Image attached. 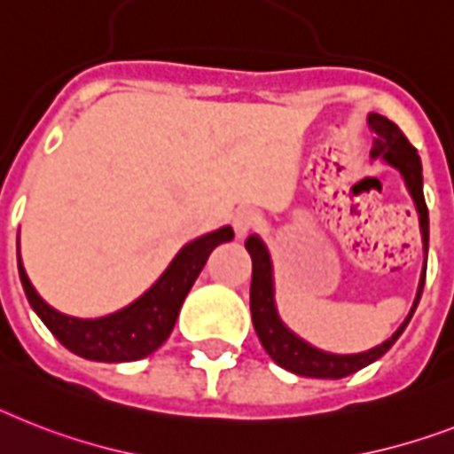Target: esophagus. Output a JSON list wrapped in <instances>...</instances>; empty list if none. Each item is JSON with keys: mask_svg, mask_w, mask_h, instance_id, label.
Masks as SVG:
<instances>
[{"mask_svg": "<svg viewBox=\"0 0 454 454\" xmlns=\"http://www.w3.org/2000/svg\"><path fill=\"white\" fill-rule=\"evenodd\" d=\"M256 226H259V215L252 212V209H238L233 215V228L238 238H245Z\"/></svg>", "mask_w": 454, "mask_h": 454, "instance_id": "esophagus-1", "label": "esophagus"}]
</instances>
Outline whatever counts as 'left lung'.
I'll list each match as a JSON object with an SVG mask.
<instances>
[{"mask_svg":"<svg viewBox=\"0 0 454 454\" xmlns=\"http://www.w3.org/2000/svg\"><path fill=\"white\" fill-rule=\"evenodd\" d=\"M368 125L371 130L378 135L373 144V156H382L389 165L399 169L406 186L411 191L415 207L419 212V228H422V242H425V254L429 252V212H427L425 193H422V163L415 146L408 142V137L401 132L396 123L380 116V114H371L368 116ZM247 252L252 256V289H249V308H252V322L256 335H259L261 345L268 355L272 356L275 364L291 371L296 375H305V378H345L352 375L361 368H366L368 364H373L375 359H380L387 349L392 348L394 342L399 340V335L411 322L412 312L418 308L422 289H425V272H422V282H419L418 298L412 305L411 315L406 317V322L401 324V329L389 338L387 342L378 345V348L361 352V355H329L322 349L310 348L308 342L291 333L285 324L279 322L278 310H275V301H272V270H270V256L265 252L263 242L259 238H249L245 242Z\"/></svg>","mask_w":454,"mask_h":454,"instance_id":"left-lung-1","label":"left lung"}]
</instances>
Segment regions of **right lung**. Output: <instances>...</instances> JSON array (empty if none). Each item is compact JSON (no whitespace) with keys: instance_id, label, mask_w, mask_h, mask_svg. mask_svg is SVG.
Segmentation results:
<instances>
[{"instance_id":"obj_1","label":"right lung","mask_w":454,"mask_h":454,"mask_svg":"<svg viewBox=\"0 0 454 454\" xmlns=\"http://www.w3.org/2000/svg\"><path fill=\"white\" fill-rule=\"evenodd\" d=\"M231 239H233L231 226L198 238L176 254V259L169 263L168 270L144 296H139L123 310L109 317H99V319H76L43 303L35 286L29 285L23 263H20V254H18V272H20V282H23L29 305L42 317L48 331L69 352L83 359L106 361V364L137 361L156 352L168 340L182 310L184 298L207 263L209 254L215 252V247H219L221 242H231Z\"/></svg>"}]
</instances>
